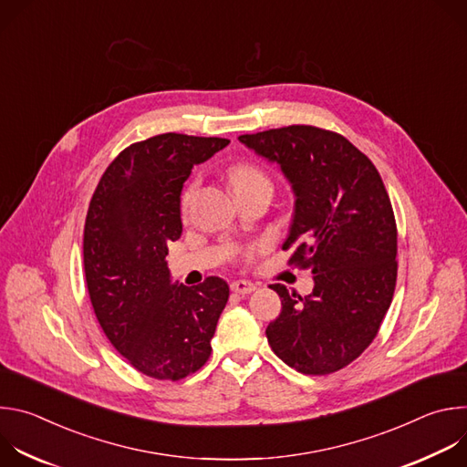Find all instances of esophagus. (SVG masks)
Here are the masks:
<instances>
[{"label":"esophagus","instance_id":"34e87169","mask_svg":"<svg viewBox=\"0 0 467 467\" xmlns=\"http://www.w3.org/2000/svg\"><path fill=\"white\" fill-rule=\"evenodd\" d=\"M254 288L256 286L253 283H249V281H234V283H231V290L234 294H240V296H247V294L254 292Z\"/></svg>","mask_w":467,"mask_h":467}]
</instances>
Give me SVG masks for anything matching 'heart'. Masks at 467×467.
<instances>
[{"instance_id":"1","label":"heart","mask_w":467,"mask_h":467,"mask_svg":"<svg viewBox=\"0 0 467 467\" xmlns=\"http://www.w3.org/2000/svg\"><path fill=\"white\" fill-rule=\"evenodd\" d=\"M231 182L234 188L240 186H249V184H258V182H270L268 177H265L258 168L249 166V164H242V166H234L231 170ZM192 195V188H188L182 195V205H188V199Z\"/></svg>"}]
</instances>
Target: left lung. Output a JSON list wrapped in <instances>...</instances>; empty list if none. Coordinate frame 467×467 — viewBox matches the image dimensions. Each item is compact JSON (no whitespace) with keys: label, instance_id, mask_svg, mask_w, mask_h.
<instances>
[{"label":"left lung","instance_id":"8db88e82","mask_svg":"<svg viewBox=\"0 0 467 467\" xmlns=\"http://www.w3.org/2000/svg\"><path fill=\"white\" fill-rule=\"evenodd\" d=\"M238 140L275 162L296 203L283 249L314 274L312 294L272 285L283 310L265 328L274 353L305 375L338 371L373 342L397 279V227L373 162L348 139L288 125Z\"/></svg>","mask_w":467,"mask_h":467}]
</instances>
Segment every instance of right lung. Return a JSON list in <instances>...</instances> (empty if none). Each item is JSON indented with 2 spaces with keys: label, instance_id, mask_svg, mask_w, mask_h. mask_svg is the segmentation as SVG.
Segmentation results:
<instances>
[{
  "label": "right lung",
  "instance_id": "right-lung-1",
  "mask_svg": "<svg viewBox=\"0 0 467 467\" xmlns=\"http://www.w3.org/2000/svg\"><path fill=\"white\" fill-rule=\"evenodd\" d=\"M229 144L166 132L123 150L88 207L85 275L96 317L127 362L148 377L179 380L211 357L229 286L171 281L168 244L182 233L181 192L192 168Z\"/></svg>",
  "mask_w": 467,
  "mask_h": 467
}]
</instances>
